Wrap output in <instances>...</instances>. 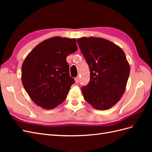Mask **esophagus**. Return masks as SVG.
Masks as SVG:
<instances>
[{
	"mask_svg": "<svg viewBox=\"0 0 152 152\" xmlns=\"http://www.w3.org/2000/svg\"><path fill=\"white\" fill-rule=\"evenodd\" d=\"M75 83L76 84H79V82H80V77L79 76H77L75 79Z\"/></svg>",
	"mask_w": 152,
	"mask_h": 152,
	"instance_id": "obj_1",
	"label": "esophagus"
}]
</instances>
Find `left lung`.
Instances as JSON below:
<instances>
[{"instance_id":"left-lung-1","label":"left lung","mask_w":152,"mask_h":152,"mask_svg":"<svg viewBox=\"0 0 152 152\" xmlns=\"http://www.w3.org/2000/svg\"><path fill=\"white\" fill-rule=\"evenodd\" d=\"M77 43L90 70L88 84L81 87L84 99L95 109L112 108L123 95L129 76L125 53L102 38L82 37Z\"/></svg>"}]
</instances>
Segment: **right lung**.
I'll return each instance as SVG.
<instances>
[{"label": "right lung", "mask_w": 152, "mask_h": 152, "mask_svg": "<svg viewBox=\"0 0 152 152\" xmlns=\"http://www.w3.org/2000/svg\"><path fill=\"white\" fill-rule=\"evenodd\" d=\"M76 39L59 37L38 44L21 67L23 85L30 98L44 109L54 108L65 100L74 79L66 60L77 50Z\"/></svg>", "instance_id": "add662e5"}]
</instances>
